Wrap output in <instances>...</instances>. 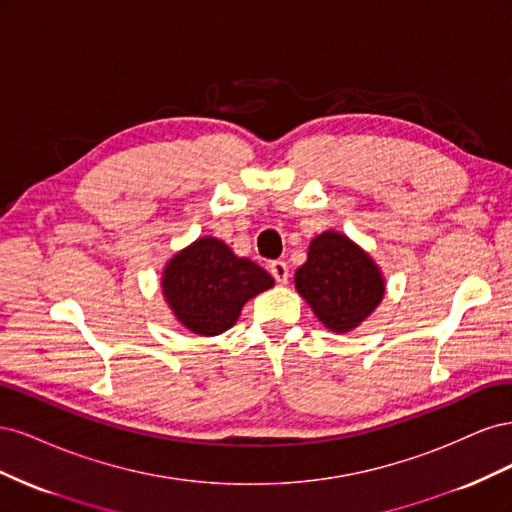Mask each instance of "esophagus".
Listing matches in <instances>:
<instances>
[{"label":"esophagus","instance_id":"esophagus-1","mask_svg":"<svg viewBox=\"0 0 512 512\" xmlns=\"http://www.w3.org/2000/svg\"><path fill=\"white\" fill-rule=\"evenodd\" d=\"M269 271H271V275L275 277L277 284H286V282H288V265H286V262L273 260L271 265H269Z\"/></svg>","mask_w":512,"mask_h":512}]
</instances>
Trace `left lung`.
Instances as JSON below:
<instances>
[{"label":"left lung","mask_w":512,"mask_h":512,"mask_svg":"<svg viewBox=\"0 0 512 512\" xmlns=\"http://www.w3.org/2000/svg\"><path fill=\"white\" fill-rule=\"evenodd\" d=\"M294 288L333 333H350L382 303L386 282L376 260L344 232L324 230L309 241Z\"/></svg>","instance_id":"obj_1"}]
</instances>
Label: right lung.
Instances as JSON below:
<instances>
[{
    "label": "right lung",
    "mask_w": 512,
    "mask_h": 512,
    "mask_svg": "<svg viewBox=\"0 0 512 512\" xmlns=\"http://www.w3.org/2000/svg\"><path fill=\"white\" fill-rule=\"evenodd\" d=\"M273 284V277L256 262L237 256L224 241L209 235L170 256L160 280L170 314L200 337L228 331L243 305Z\"/></svg>",
    "instance_id": "obj_1"
}]
</instances>
